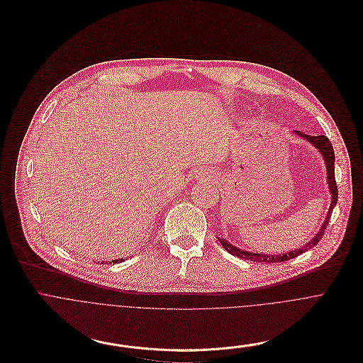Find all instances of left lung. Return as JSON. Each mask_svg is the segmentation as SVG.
<instances>
[{
	"instance_id": "left-lung-1",
	"label": "left lung",
	"mask_w": 363,
	"mask_h": 363,
	"mask_svg": "<svg viewBox=\"0 0 363 363\" xmlns=\"http://www.w3.org/2000/svg\"><path fill=\"white\" fill-rule=\"evenodd\" d=\"M295 134L305 138L306 141H309L311 144H313V146L319 150V153L322 155L323 160H325V164H326V174H328V184H329V190H330V194H332V203H330V207H329V211L326 214V219L320 228V230L316 233L315 238H312V240L309 243H306L305 246L296 249V250H291L287 253H283V255H262V253H252V252H246V250H242L236 246H233L232 243H229L226 239H219L220 245L229 252L232 253L233 256H238L240 259H246V260H250V262H259V263H280V262H286V260H291L305 252H308L309 249H312L313 246H316L320 239L323 238L325 235V230H326V226L329 225V219H330V214H332V210L333 207L336 206V201H337V186H336V180H335V152H333V147H332V143L329 141V138L326 135H309V134H305L302 131H296L295 130Z\"/></svg>"
}]
</instances>
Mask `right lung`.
<instances>
[{
  "label": "right lung",
  "mask_w": 363,
  "mask_h": 363,
  "mask_svg": "<svg viewBox=\"0 0 363 363\" xmlns=\"http://www.w3.org/2000/svg\"><path fill=\"white\" fill-rule=\"evenodd\" d=\"M123 260H124V259H117V260H111V262H113V263H117V262H123ZM111 262H110V263H111Z\"/></svg>",
  "instance_id": "1"
}]
</instances>
